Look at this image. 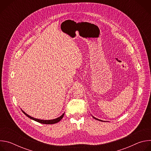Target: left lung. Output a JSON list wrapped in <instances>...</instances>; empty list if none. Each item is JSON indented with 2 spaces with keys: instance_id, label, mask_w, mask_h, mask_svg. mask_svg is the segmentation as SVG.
Masks as SVG:
<instances>
[{
  "instance_id": "8db88e82",
  "label": "left lung",
  "mask_w": 151,
  "mask_h": 151,
  "mask_svg": "<svg viewBox=\"0 0 151 151\" xmlns=\"http://www.w3.org/2000/svg\"><path fill=\"white\" fill-rule=\"evenodd\" d=\"M92 116L93 117V118H94L95 119H96V120H98V121H102V120H100V119H97V118H95V117H94L93 115H92Z\"/></svg>"
}]
</instances>
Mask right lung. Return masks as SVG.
<instances>
[{
  "label": "right lung",
  "mask_w": 151,
  "mask_h": 151,
  "mask_svg": "<svg viewBox=\"0 0 151 151\" xmlns=\"http://www.w3.org/2000/svg\"><path fill=\"white\" fill-rule=\"evenodd\" d=\"M21 111H22V112H23L24 114H25L27 117H29V118H30L31 119H33L36 122H38L39 123H41V124H55V123H57L58 122H59L63 118V116L64 115V113H63L60 116L55 118V119H50V120H44V119H37V118H35L30 115H29L28 114H27L25 112H24L22 109H21Z\"/></svg>",
  "instance_id": "obj_1"
}]
</instances>
